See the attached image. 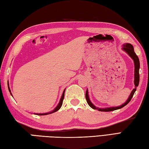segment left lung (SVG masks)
I'll use <instances>...</instances> for the list:
<instances>
[{"mask_svg": "<svg viewBox=\"0 0 149 149\" xmlns=\"http://www.w3.org/2000/svg\"><path fill=\"white\" fill-rule=\"evenodd\" d=\"M123 50H124L128 54V55L133 59V60L134 61V66H135V70H134V84H135V88H134L132 91L131 92V93L129 96L128 100L126 101V102H125L123 104V105L118 106V107H112V108H96L95 106L91 102V101L89 100V96H88V90L86 91V99L87 100V102L89 104V106H90L91 108H92L93 109H98L99 111H114L116 110V109H118L120 108H122L125 106L128 103H129V102L131 100L132 98L133 95L134 94V93L136 91V88L139 85V66H140V63H139V60L138 56L136 55V54L134 52V47L130 43H126L125 45H123Z\"/></svg>", "mask_w": 149, "mask_h": 149, "instance_id": "8db88e82", "label": "left lung"}]
</instances>
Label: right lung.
<instances>
[{
	"instance_id": "right-lung-1",
	"label": "right lung",
	"mask_w": 149,
	"mask_h": 149,
	"mask_svg": "<svg viewBox=\"0 0 149 149\" xmlns=\"http://www.w3.org/2000/svg\"><path fill=\"white\" fill-rule=\"evenodd\" d=\"M8 89H9V91L10 92V94L12 95V94L11 93V91H10V87L9 86H8ZM64 94H65V90H64V91L63 92V94H62V96H61V98L60 99V102H59L58 105L56 106V108L54 110H52V111H50V112H48V113H36V115H38V116H45V115H48V114H50V113H54V112L55 111H57L58 109H60V108L61 107V106H62V104H63V99H64Z\"/></svg>"
}]
</instances>
